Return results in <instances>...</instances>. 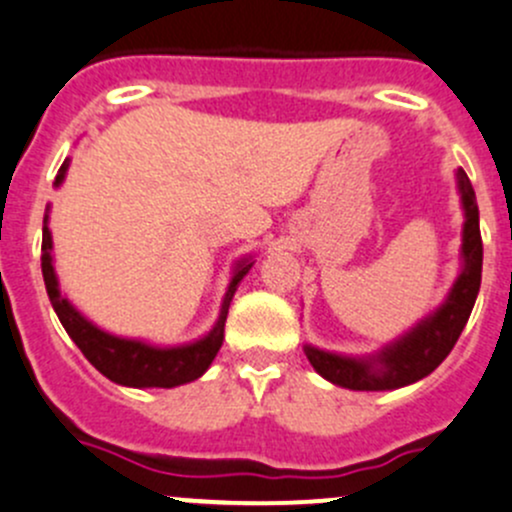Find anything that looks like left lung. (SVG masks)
<instances>
[{
  "instance_id": "1",
  "label": "left lung",
  "mask_w": 512,
  "mask_h": 512,
  "mask_svg": "<svg viewBox=\"0 0 512 512\" xmlns=\"http://www.w3.org/2000/svg\"><path fill=\"white\" fill-rule=\"evenodd\" d=\"M456 183L463 205L461 272L448 289L446 299L409 332L381 347L376 354L347 356L304 344V354L319 376L342 389L391 391L421 381L451 354L473 312L480 289V272H483L476 190L463 168L456 170Z\"/></svg>"
}]
</instances>
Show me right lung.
Masks as SVG:
<instances>
[{
  "mask_svg": "<svg viewBox=\"0 0 512 512\" xmlns=\"http://www.w3.org/2000/svg\"><path fill=\"white\" fill-rule=\"evenodd\" d=\"M69 163L71 158H66L64 165L59 168V175L54 180L56 188L64 183ZM51 250H54V240H51L49 208H46L44 227H41V275H44V285L46 294L51 299V307H54L59 322L64 324L66 334L74 339V344L84 352L86 359L106 379H111L113 384L131 386V389H173V386L190 384V381L200 379L208 371V366L213 364L220 347H223L227 309H230L237 285H240L242 277L255 265L250 255L235 262V267H232V280L227 285L223 304H220L218 322L213 324V329L205 337L188 344H178V347H158V344L143 342V339L118 337V334L106 332V329L96 327L89 317H84L69 302V297L61 294Z\"/></svg>",
  "mask_w": 512,
  "mask_h": 512,
  "instance_id": "add662e5",
  "label": "right lung"
}]
</instances>
